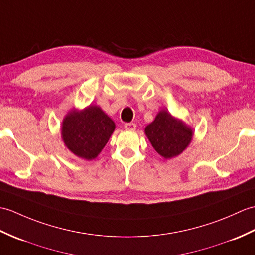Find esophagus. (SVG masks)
Segmentation results:
<instances>
[{
	"label": "esophagus",
	"instance_id": "34e87169",
	"mask_svg": "<svg viewBox=\"0 0 255 255\" xmlns=\"http://www.w3.org/2000/svg\"><path fill=\"white\" fill-rule=\"evenodd\" d=\"M124 128L128 129V131H134L136 128V124L135 123H126L124 124Z\"/></svg>",
	"mask_w": 255,
	"mask_h": 255
}]
</instances>
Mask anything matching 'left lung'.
I'll list each match as a JSON object with an SVG mask.
<instances>
[{
  "mask_svg": "<svg viewBox=\"0 0 255 255\" xmlns=\"http://www.w3.org/2000/svg\"><path fill=\"white\" fill-rule=\"evenodd\" d=\"M151 146L165 159L177 157L186 149L193 138V128L165 109L159 110L155 120L145 128Z\"/></svg>",
  "mask_w": 255,
  "mask_h": 255,
  "instance_id": "left-lung-1",
  "label": "left lung"
}]
</instances>
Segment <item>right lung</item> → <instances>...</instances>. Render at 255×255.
Listing matches in <instances>:
<instances>
[{
	"mask_svg": "<svg viewBox=\"0 0 255 255\" xmlns=\"http://www.w3.org/2000/svg\"><path fill=\"white\" fill-rule=\"evenodd\" d=\"M116 129V123L99 106L73 108L62 121L61 138L75 156L93 160L100 154Z\"/></svg>",
	"mask_w": 255,
	"mask_h": 255,
	"instance_id": "add662e5",
	"label": "right lung"
}]
</instances>
